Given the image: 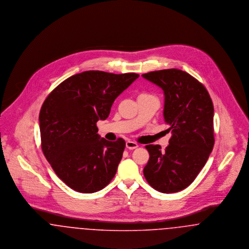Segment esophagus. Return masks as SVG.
I'll return each instance as SVG.
<instances>
[{
	"mask_svg": "<svg viewBox=\"0 0 249 249\" xmlns=\"http://www.w3.org/2000/svg\"><path fill=\"white\" fill-rule=\"evenodd\" d=\"M126 147H127L128 149L132 150V149H135V148H137V147H138V144H137V143H136L135 142H132V141H128V142H126Z\"/></svg>",
	"mask_w": 249,
	"mask_h": 249,
	"instance_id": "1",
	"label": "esophagus"
}]
</instances>
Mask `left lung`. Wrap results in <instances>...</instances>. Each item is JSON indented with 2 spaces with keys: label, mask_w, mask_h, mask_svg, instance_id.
Segmentation results:
<instances>
[{
  "label": "left lung",
  "mask_w": 249,
  "mask_h": 249,
  "mask_svg": "<svg viewBox=\"0 0 249 249\" xmlns=\"http://www.w3.org/2000/svg\"><path fill=\"white\" fill-rule=\"evenodd\" d=\"M142 76L163 90V117L173 133L164 150L145 145L150 157L143 176L160 192H178L194 181L213 150V103L204 86L186 71L167 69Z\"/></svg>",
  "instance_id": "left-lung-1"
}]
</instances>
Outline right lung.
<instances>
[{
  "instance_id": "1",
  "label": "right lung",
  "mask_w": 249,
  "mask_h": 249,
  "mask_svg": "<svg viewBox=\"0 0 249 249\" xmlns=\"http://www.w3.org/2000/svg\"><path fill=\"white\" fill-rule=\"evenodd\" d=\"M139 77L86 71L71 75L48 95L39 124L42 150L56 175L71 190L93 193L115 177L125 141H107L96 123L110 114L114 101Z\"/></svg>"
}]
</instances>
